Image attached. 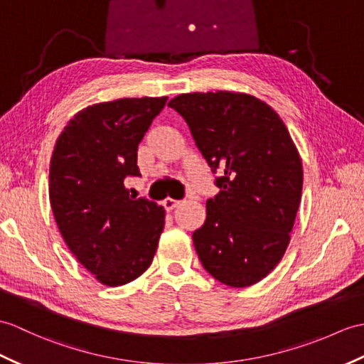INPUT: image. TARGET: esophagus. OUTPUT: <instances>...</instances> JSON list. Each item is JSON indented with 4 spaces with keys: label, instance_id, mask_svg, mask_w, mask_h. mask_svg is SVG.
Here are the masks:
<instances>
[{
    "label": "esophagus",
    "instance_id": "obj_1",
    "mask_svg": "<svg viewBox=\"0 0 364 364\" xmlns=\"http://www.w3.org/2000/svg\"><path fill=\"white\" fill-rule=\"evenodd\" d=\"M178 205H180V201H178V200H173V198H166V200L163 201V206H164L166 210H172V209H175Z\"/></svg>",
    "mask_w": 364,
    "mask_h": 364
}]
</instances>
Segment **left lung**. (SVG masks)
I'll return each mask as SVG.
<instances>
[{"label": "left lung", "instance_id": "8db88e82", "mask_svg": "<svg viewBox=\"0 0 364 364\" xmlns=\"http://www.w3.org/2000/svg\"><path fill=\"white\" fill-rule=\"evenodd\" d=\"M220 192L192 234L206 272L243 289L274 269L290 243L302 192V163L284 121L247 92L208 91L173 97Z\"/></svg>", "mask_w": 364, "mask_h": 364}]
</instances>
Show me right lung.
I'll return each instance as SVG.
<instances>
[{"label":"right lung","mask_w":364,"mask_h":364,"mask_svg":"<svg viewBox=\"0 0 364 364\" xmlns=\"http://www.w3.org/2000/svg\"><path fill=\"white\" fill-rule=\"evenodd\" d=\"M167 97H124L74 114L49 166V201L68 248L97 281L119 287L150 267L164 208L134 200L124 180L141 175L138 146Z\"/></svg>","instance_id":"obj_1"}]
</instances>
